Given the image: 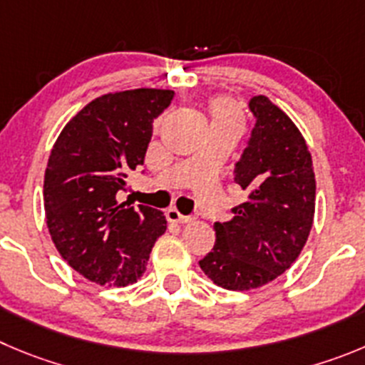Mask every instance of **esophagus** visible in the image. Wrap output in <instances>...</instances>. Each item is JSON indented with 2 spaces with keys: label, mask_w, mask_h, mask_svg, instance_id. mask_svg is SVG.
I'll use <instances>...</instances> for the list:
<instances>
[{
  "label": "esophagus",
  "mask_w": 365,
  "mask_h": 365,
  "mask_svg": "<svg viewBox=\"0 0 365 365\" xmlns=\"http://www.w3.org/2000/svg\"><path fill=\"white\" fill-rule=\"evenodd\" d=\"M165 217L167 221H171V223H189L190 221L189 216H183V214H180L176 209H167Z\"/></svg>",
  "instance_id": "obj_1"
}]
</instances>
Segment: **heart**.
Returning <instances> with one entry per match:
<instances>
[{
    "label": "heart",
    "mask_w": 365,
    "mask_h": 365,
    "mask_svg": "<svg viewBox=\"0 0 365 365\" xmlns=\"http://www.w3.org/2000/svg\"><path fill=\"white\" fill-rule=\"evenodd\" d=\"M214 120H236L240 122V111H237L236 104L227 98H221L214 104L212 108Z\"/></svg>",
    "instance_id": "heart-1"
}]
</instances>
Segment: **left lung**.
<instances>
[{
    "label": "left lung",
    "instance_id": "1",
    "mask_svg": "<svg viewBox=\"0 0 365 365\" xmlns=\"http://www.w3.org/2000/svg\"><path fill=\"white\" fill-rule=\"evenodd\" d=\"M250 140L234 169L247 200L234 217L214 223L216 245L200 261L214 284L254 290L284 274L309 236L315 214V173L304 136L264 95L252 97Z\"/></svg>",
    "mask_w": 365,
    "mask_h": 365
}]
</instances>
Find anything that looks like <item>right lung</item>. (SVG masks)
<instances>
[{
    "instance_id": "add662e5",
    "label": "right lung",
    "mask_w": 365,
    "mask_h": 365,
    "mask_svg": "<svg viewBox=\"0 0 365 365\" xmlns=\"http://www.w3.org/2000/svg\"><path fill=\"white\" fill-rule=\"evenodd\" d=\"M175 91L138 88L97 97L53 144L44 171V214L61 257L88 281L128 286L144 275L162 210L120 202L128 175L144 165L153 120Z\"/></svg>"
}]
</instances>
